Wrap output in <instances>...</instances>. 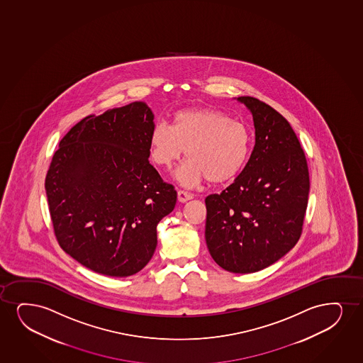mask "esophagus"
I'll list each match as a JSON object with an SVG mask.
<instances>
[{"label": "esophagus", "instance_id": "obj_1", "mask_svg": "<svg viewBox=\"0 0 363 363\" xmlns=\"http://www.w3.org/2000/svg\"><path fill=\"white\" fill-rule=\"evenodd\" d=\"M191 199H193L191 194L186 193L184 190H178V200L180 202L188 201V200H191Z\"/></svg>", "mask_w": 363, "mask_h": 363}]
</instances>
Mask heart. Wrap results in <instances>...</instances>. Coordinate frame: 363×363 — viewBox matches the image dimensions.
<instances>
[{
  "label": "heart",
  "mask_w": 363,
  "mask_h": 363,
  "mask_svg": "<svg viewBox=\"0 0 363 363\" xmlns=\"http://www.w3.org/2000/svg\"><path fill=\"white\" fill-rule=\"evenodd\" d=\"M186 151L189 162L178 173L180 182L195 186L235 179L252 152L248 126L211 108L175 113L172 129L157 124L150 136V157L155 164L170 170Z\"/></svg>",
  "instance_id": "b5f03b06"
}]
</instances>
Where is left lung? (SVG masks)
I'll return each mask as SVG.
<instances>
[{"mask_svg":"<svg viewBox=\"0 0 363 363\" xmlns=\"http://www.w3.org/2000/svg\"><path fill=\"white\" fill-rule=\"evenodd\" d=\"M255 145L234 183L206 203L207 248L222 269L250 274L270 267L302 234L309 193L307 160L289 121L254 96Z\"/></svg>","mask_w":363,"mask_h":363,"instance_id":"left-lung-1","label":"left lung"}]
</instances>
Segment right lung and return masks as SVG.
I'll return each instance as SVG.
<instances>
[{"label":"right lung","instance_id":"right-lung-1","mask_svg":"<svg viewBox=\"0 0 363 363\" xmlns=\"http://www.w3.org/2000/svg\"><path fill=\"white\" fill-rule=\"evenodd\" d=\"M151 109L143 101L88 115L65 135L45 177L61 248L101 275L126 277L151 260L174 185L150 164Z\"/></svg>","mask_w":363,"mask_h":363}]
</instances>
